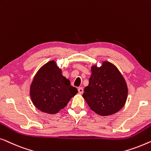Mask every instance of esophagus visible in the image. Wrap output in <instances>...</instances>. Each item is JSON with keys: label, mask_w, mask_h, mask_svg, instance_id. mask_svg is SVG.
I'll list each match as a JSON object with an SVG mask.
<instances>
[{"label": "esophagus", "mask_w": 151, "mask_h": 151, "mask_svg": "<svg viewBox=\"0 0 151 151\" xmlns=\"http://www.w3.org/2000/svg\"><path fill=\"white\" fill-rule=\"evenodd\" d=\"M78 91L79 94H83V88H81V87H80V88H78Z\"/></svg>", "instance_id": "34e87169"}]
</instances>
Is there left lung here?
Here are the masks:
<instances>
[{"instance_id": "1", "label": "left lung", "mask_w": 151, "mask_h": 151, "mask_svg": "<svg viewBox=\"0 0 151 151\" xmlns=\"http://www.w3.org/2000/svg\"><path fill=\"white\" fill-rule=\"evenodd\" d=\"M89 85L83 97L90 109L100 116L116 113L126 103L128 88L124 77L113 63L103 61L101 66L92 65Z\"/></svg>"}]
</instances>
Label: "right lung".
Returning a JSON list of instances; mask_svg holds the SVG:
<instances>
[{"instance_id":"add662e5","label":"right lung","mask_w":151,"mask_h":151,"mask_svg":"<svg viewBox=\"0 0 151 151\" xmlns=\"http://www.w3.org/2000/svg\"><path fill=\"white\" fill-rule=\"evenodd\" d=\"M78 92L70 81L62 75L55 61H50L40 68L30 87L33 105L44 113L55 114L64 108Z\"/></svg>"}]
</instances>
